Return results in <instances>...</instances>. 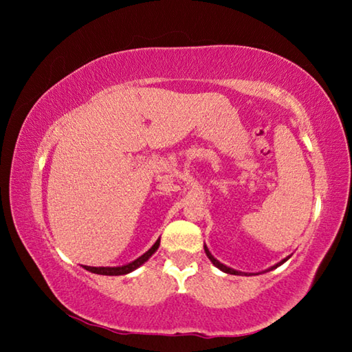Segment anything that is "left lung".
I'll use <instances>...</instances> for the list:
<instances>
[{"instance_id": "8db88e82", "label": "left lung", "mask_w": 352, "mask_h": 352, "mask_svg": "<svg viewBox=\"0 0 352 352\" xmlns=\"http://www.w3.org/2000/svg\"><path fill=\"white\" fill-rule=\"evenodd\" d=\"M205 253H206V256H208V258H210V261L212 262V264L214 265H216L217 267V269H220V270H222V272H225V273H230V275H241V272H236V270H233V269H230V267H226V265H223V264H220V262L216 259V258H214V256L210 253V250H208L206 248V245H205ZM285 261H287V258H285L284 261H281V262H279V264H276V265H273L272 267V269H269V270H273V269H276V267H279V265H281L283 264V262H285Z\"/></svg>"}]
</instances>
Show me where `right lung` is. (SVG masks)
<instances>
[{
  "label": "right lung",
  "mask_w": 352,
  "mask_h": 352,
  "mask_svg": "<svg viewBox=\"0 0 352 352\" xmlns=\"http://www.w3.org/2000/svg\"><path fill=\"white\" fill-rule=\"evenodd\" d=\"M160 247V239L153 243L152 248L146 252L142 256H140L138 259H135L133 262H130L127 265H122V267H88L85 265V269L91 273H98V275H107V276H119V275H127V273L133 272L135 269H138L140 265L144 264V262L151 258V256L157 252Z\"/></svg>",
  "instance_id": "add662e5"
}]
</instances>
